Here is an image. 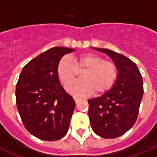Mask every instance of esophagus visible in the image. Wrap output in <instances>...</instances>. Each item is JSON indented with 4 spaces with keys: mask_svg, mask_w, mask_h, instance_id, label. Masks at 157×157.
Returning <instances> with one entry per match:
<instances>
[{
    "mask_svg": "<svg viewBox=\"0 0 157 157\" xmlns=\"http://www.w3.org/2000/svg\"><path fill=\"white\" fill-rule=\"evenodd\" d=\"M73 98H74V100H75L76 103H78L79 101H80V98H78V97H73Z\"/></svg>",
    "mask_w": 157,
    "mask_h": 157,
    "instance_id": "34e87169",
    "label": "esophagus"
}]
</instances>
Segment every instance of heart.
<instances>
[{"mask_svg": "<svg viewBox=\"0 0 157 157\" xmlns=\"http://www.w3.org/2000/svg\"><path fill=\"white\" fill-rule=\"evenodd\" d=\"M82 73L83 80L66 87L75 96H87L95 91L102 94L113 86L117 77V68L112 62L91 53L75 56L73 61L68 57L62 58L57 66V73L63 84H70Z\"/></svg>", "mask_w": 157, "mask_h": 157, "instance_id": "b5f03b06", "label": "heart"}]
</instances>
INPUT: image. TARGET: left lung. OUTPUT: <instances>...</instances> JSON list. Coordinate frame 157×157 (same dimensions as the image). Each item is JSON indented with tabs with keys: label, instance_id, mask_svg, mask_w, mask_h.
<instances>
[{
	"label": "left lung",
	"instance_id": "left-lung-1",
	"mask_svg": "<svg viewBox=\"0 0 157 157\" xmlns=\"http://www.w3.org/2000/svg\"><path fill=\"white\" fill-rule=\"evenodd\" d=\"M94 49L112 59L118 74L112 88L100 97L88 100L89 119L96 135L115 138L129 131L138 118L143 80L138 66L126 56L109 49Z\"/></svg>",
	"mask_w": 157,
	"mask_h": 157
}]
</instances>
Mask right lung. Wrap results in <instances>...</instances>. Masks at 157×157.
<instances>
[{"label": "right lung", "mask_w": 157, "mask_h": 157, "mask_svg": "<svg viewBox=\"0 0 157 157\" xmlns=\"http://www.w3.org/2000/svg\"><path fill=\"white\" fill-rule=\"evenodd\" d=\"M74 49L52 48L22 68L16 84L17 109L24 127L41 140L56 141L69 130L75 101L60 84L59 61Z\"/></svg>", "instance_id": "obj_1"}]
</instances>
